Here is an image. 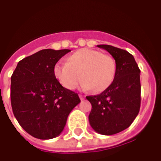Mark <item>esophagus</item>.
Here are the masks:
<instances>
[{"label": "esophagus", "instance_id": "34e87169", "mask_svg": "<svg viewBox=\"0 0 161 161\" xmlns=\"http://www.w3.org/2000/svg\"><path fill=\"white\" fill-rule=\"evenodd\" d=\"M79 97H80L81 100H84V98H85V96H84V95H79Z\"/></svg>", "mask_w": 161, "mask_h": 161}]
</instances>
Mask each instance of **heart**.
Returning a JSON list of instances; mask_svg holds the SVG:
<instances>
[{
	"label": "heart",
	"instance_id": "1",
	"mask_svg": "<svg viewBox=\"0 0 161 161\" xmlns=\"http://www.w3.org/2000/svg\"><path fill=\"white\" fill-rule=\"evenodd\" d=\"M53 72L56 80L69 91L76 89L81 78L84 90L100 93L106 91L115 80L116 63L110 55L97 50L83 48L67 57L65 64H55Z\"/></svg>",
	"mask_w": 161,
	"mask_h": 161
}]
</instances>
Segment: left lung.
Instances as JSON below:
<instances>
[{
  "mask_svg": "<svg viewBox=\"0 0 161 161\" xmlns=\"http://www.w3.org/2000/svg\"><path fill=\"white\" fill-rule=\"evenodd\" d=\"M97 46L114 58L116 74L106 91L86 97L92 105L89 121L97 133L111 135L128 128L140 111L141 70L135 58L127 51L109 45Z\"/></svg>",
  "mask_w": 161,
  "mask_h": 161,
  "instance_id": "8db88e82",
  "label": "left lung"
}]
</instances>
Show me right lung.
Returning a JSON list of instances; mask_svg holds the SVG:
<instances>
[{"label":"right lung","mask_w":161,"mask_h":161,"mask_svg":"<svg viewBox=\"0 0 161 161\" xmlns=\"http://www.w3.org/2000/svg\"><path fill=\"white\" fill-rule=\"evenodd\" d=\"M70 50L44 49L20 60L11 77L13 113L22 128L35 138L61 134L70 111L80 103L77 93L53 76L54 64Z\"/></svg>","instance_id":"obj_1"}]
</instances>
